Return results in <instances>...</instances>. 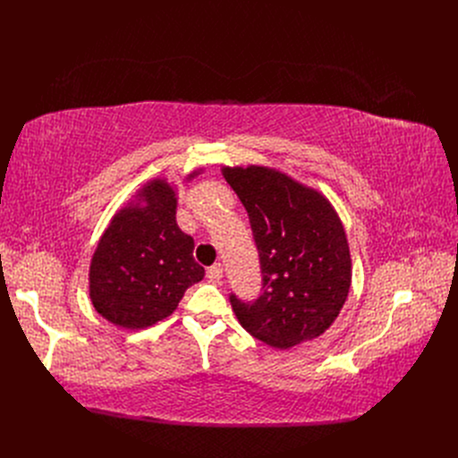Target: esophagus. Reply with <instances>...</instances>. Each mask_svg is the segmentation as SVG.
Segmentation results:
<instances>
[{
    "label": "esophagus",
    "mask_w": 458,
    "mask_h": 458,
    "mask_svg": "<svg viewBox=\"0 0 458 458\" xmlns=\"http://www.w3.org/2000/svg\"><path fill=\"white\" fill-rule=\"evenodd\" d=\"M206 276H208L211 282H219V280L223 278V267H221V263H213L211 267H208Z\"/></svg>",
    "instance_id": "34e87169"
}]
</instances>
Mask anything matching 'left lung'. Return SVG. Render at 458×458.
I'll return each mask as SVG.
<instances>
[{"mask_svg":"<svg viewBox=\"0 0 458 458\" xmlns=\"http://www.w3.org/2000/svg\"><path fill=\"white\" fill-rule=\"evenodd\" d=\"M249 213L259 256L261 295L230 293L242 327L276 349L323 334L347 299L351 254L330 202L285 174L263 166L225 168Z\"/></svg>","mask_w":458,"mask_h":458,"instance_id":"8db88e82","label":"left lung"}]
</instances>
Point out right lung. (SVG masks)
<instances>
[{
  "instance_id": "right-lung-1",
  "label": "right lung",
  "mask_w": 458,
  "mask_h": 458,
  "mask_svg": "<svg viewBox=\"0 0 458 458\" xmlns=\"http://www.w3.org/2000/svg\"><path fill=\"white\" fill-rule=\"evenodd\" d=\"M144 208L114 215L90 261V301L123 328L150 327L176 310L187 287L204 278L192 258L195 242L176 225L171 185L154 180L142 189Z\"/></svg>"
}]
</instances>
